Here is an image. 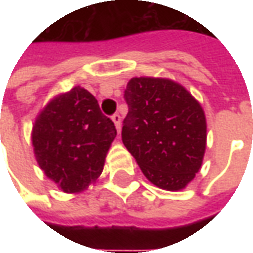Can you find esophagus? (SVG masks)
I'll return each mask as SVG.
<instances>
[{"label":"esophagus","mask_w":253,"mask_h":253,"mask_svg":"<svg viewBox=\"0 0 253 253\" xmlns=\"http://www.w3.org/2000/svg\"><path fill=\"white\" fill-rule=\"evenodd\" d=\"M112 122L115 123V127L118 131H121V125H122V118L119 114H115V115L112 116Z\"/></svg>","instance_id":"34e87169"}]
</instances>
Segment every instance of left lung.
<instances>
[{
	"instance_id": "left-lung-1",
	"label": "left lung",
	"mask_w": 253,
	"mask_h": 253,
	"mask_svg": "<svg viewBox=\"0 0 253 253\" xmlns=\"http://www.w3.org/2000/svg\"><path fill=\"white\" fill-rule=\"evenodd\" d=\"M125 99L128 114L122 141L154 186L186 188L199 172L206 150L207 125L201 103L169 78L134 77Z\"/></svg>"
}]
</instances>
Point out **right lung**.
Wrapping results in <instances>:
<instances>
[{"label": "right lung", "instance_id": "right-lung-1", "mask_svg": "<svg viewBox=\"0 0 253 253\" xmlns=\"http://www.w3.org/2000/svg\"><path fill=\"white\" fill-rule=\"evenodd\" d=\"M115 137L114 122L81 86L54 96L31 132L39 168L66 194L83 192L97 181Z\"/></svg>", "mask_w": 253, "mask_h": 253}]
</instances>
